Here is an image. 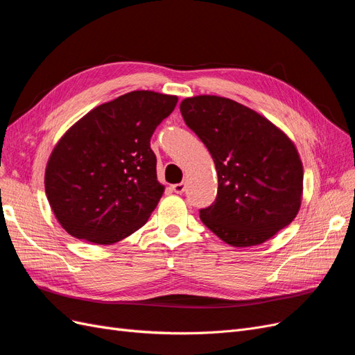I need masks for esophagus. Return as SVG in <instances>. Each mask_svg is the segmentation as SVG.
<instances>
[{"label":"esophagus","instance_id":"34e87169","mask_svg":"<svg viewBox=\"0 0 355 355\" xmlns=\"http://www.w3.org/2000/svg\"><path fill=\"white\" fill-rule=\"evenodd\" d=\"M171 189H173V191H174V193L181 194V193H184V190H186V184H184V182H178V184H174V186L171 187Z\"/></svg>","mask_w":355,"mask_h":355}]
</instances>
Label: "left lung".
Instances as JSON below:
<instances>
[{
  "mask_svg": "<svg viewBox=\"0 0 355 355\" xmlns=\"http://www.w3.org/2000/svg\"><path fill=\"white\" fill-rule=\"evenodd\" d=\"M180 110L218 175L215 200L199 211L202 223L237 248L264 243L289 225L301 207L304 173L288 137L230 98L191 97Z\"/></svg>",
  "mask_w": 355,
  "mask_h": 355,
  "instance_id": "left-lung-1",
  "label": "left lung"
}]
</instances>
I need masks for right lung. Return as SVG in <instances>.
<instances>
[{
	"label": "right lung",
	"mask_w": 355,
	"mask_h": 355,
	"mask_svg": "<svg viewBox=\"0 0 355 355\" xmlns=\"http://www.w3.org/2000/svg\"><path fill=\"white\" fill-rule=\"evenodd\" d=\"M177 101L131 91L93 109L62 137L45 169V193L67 233L112 245L146 224L164 193L150 139Z\"/></svg>",
	"instance_id": "right-lung-1"
}]
</instances>
